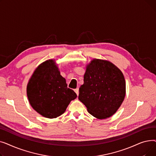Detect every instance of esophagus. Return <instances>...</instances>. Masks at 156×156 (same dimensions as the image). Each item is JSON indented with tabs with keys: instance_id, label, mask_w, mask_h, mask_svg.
<instances>
[{
	"instance_id": "1",
	"label": "esophagus",
	"mask_w": 156,
	"mask_h": 156,
	"mask_svg": "<svg viewBox=\"0 0 156 156\" xmlns=\"http://www.w3.org/2000/svg\"><path fill=\"white\" fill-rule=\"evenodd\" d=\"M75 92H76V95L78 96V95H79V89H78V88L75 89Z\"/></svg>"
}]
</instances>
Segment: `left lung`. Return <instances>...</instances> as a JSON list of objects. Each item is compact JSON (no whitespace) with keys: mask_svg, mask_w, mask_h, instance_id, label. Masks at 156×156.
I'll use <instances>...</instances> for the list:
<instances>
[{"mask_svg":"<svg viewBox=\"0 0 156 156\" xmlns=\"http://www.w3.org/2000/svg\"><path fill=\"white\" fill-rule=\"evenodd\" d=\"M83 78L78 99L95 118L102 119L112 116L126 95V82L121 71L109 61L94 59L87 65Z\"/></svg>","mask_w":156,"mask_h":156,"instance_id":"obj_1","label":"left lung"}]
</instances>
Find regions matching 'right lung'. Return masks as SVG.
Returning a JSON list of instances; mask_svg holds the SVG:
<instances>
[{
  "mask_svg": "<svg viewBox=\"0 0 156 156\" xmlns=\"http://www.w3.org/2000/svg\"><path fill=\"white\" fill-rule=\"evenodd\" d=\"M27 94L33 109L50 119L61 116L77 97L68 88L54 59L47 60L35 69L28 83Z\"/></svg>",
  "mask_w": 156,
  "mask_h": 156,
  "instance_id": "add662e5",
  "label": "right lung"
}]
</instances>
